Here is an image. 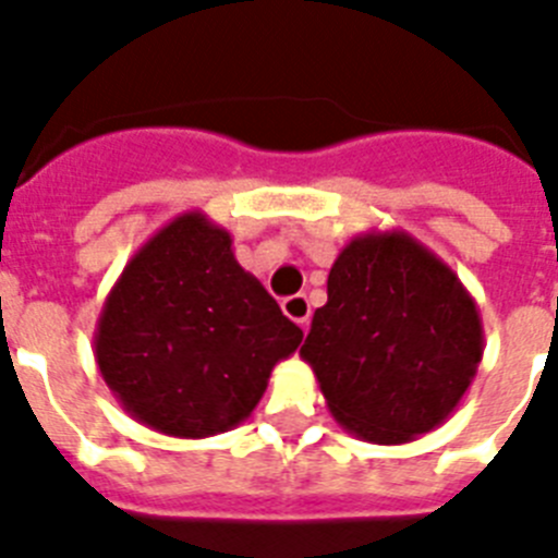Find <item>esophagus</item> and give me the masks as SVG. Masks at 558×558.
<instances>
[{
    "instance_id": "obj_1",
    "label": "esophagus",
    "mask_w": 558,
    "mask_h": 558,
    "mask_svg": "<svg viewBox=\"0 0 558 558\" xmlns=\"http://www.w3.org/2000/svg\"><path fill=\"white\" fill-rule=\"evenodd\" d=\"M283 315H287L289 320L298 323V326L306 331L308 317H312V306H308L306 294H292V298H287V301H283Z\"/></svg>"
}]
</instances>
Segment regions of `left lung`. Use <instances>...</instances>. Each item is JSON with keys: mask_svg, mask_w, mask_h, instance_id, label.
<instances>
[{"mask_svg": "<svg viewBox=\"0 0 558 558\" xmlns=\"http://www.w3.org/2000/svg\"><path fill=\"white\" fill-rule=\"evenodd\" d=\"M301 357L357 439L402 446L442 425L474 383L482 320L457 271L402 229L366 232L329 271Z\"/></svg>", "mask_w": 558, "mask_h": 558, "instance_id": "left-lung-1", "label": "left lung"}]
</instances>
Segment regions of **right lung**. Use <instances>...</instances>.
I'll use <instances>...</instances> for the list:
<instances>
[{
    "mask_svg": "<svg viewBox=\"0 0 558 558\" xmlns=\"http://www.w3.org/2000/svg\"><path fill=\"white\" fill-rule=\"evenodd\" d=\"M303 331L204 213L178 215L107 294L93 354L121 409L147 428L204 439L241 425Z\"/></svg>",
    "mask_w": 558,
    "mask_h": 558,
    "instance_id": "right-lung-1",
    "label": "right lung"
}]
</instances>
